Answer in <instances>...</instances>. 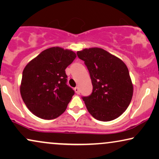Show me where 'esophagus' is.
I'll return each mask as SVG.
<instances>
[{
	"instance_id": "1",
	"label": "esophagus",
	"mask_w": 159,
	"mask_h": 159,
	"mask_svg": "<svg viewBox=\"0 0 159 159\" xmlns=\"http://www.w3.org/2000/svg\"><path fill=\"white\" fill-rule=\"evenodd\" d=\"M74 90H75V92L76 93V94H80V89L78 87H75V89H74Z\"/></svg>"
}]
</instances>
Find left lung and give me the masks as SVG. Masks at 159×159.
Here are the masks:
<instances>
[{
    "label": "left lung",
    "instance_id": "1",
    "mask_svg": "<svg viewBox=\"0 0 159 159\" xmlns=\"http://www.w3.org/2000/svg\"><path fill=\"white\" fill-rule=\"evenodd\" d=\"M89 72L92 94L84 97L89 113L97 120L110 121L127 109L133 95L129 70L123 61L101 48L77 52Z\"/></svg>",
    "mask_w": 159,
    "mask_h": 159
}]
</instances>
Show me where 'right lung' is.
Returning a JSON list of instances; mask_svg holds the SVG:
<instances>
[{"mask_svg": "<svg viewBox=\"0 0 159 159\" xmlns=\"http://www.w3.org/2000/svg\"><path fill=\"white\" fill-rule=\"evenodd\" d=\"M75 57L73 51L55 46L43 51L25 66L20 94L37 117L52 120L65 111L75 93L66 84L65 69Z\"/></svg>", "mask_w": 159, "mask_h": 159, "instance_id": "add662e5", "label": "right lung"}]
</instances>
